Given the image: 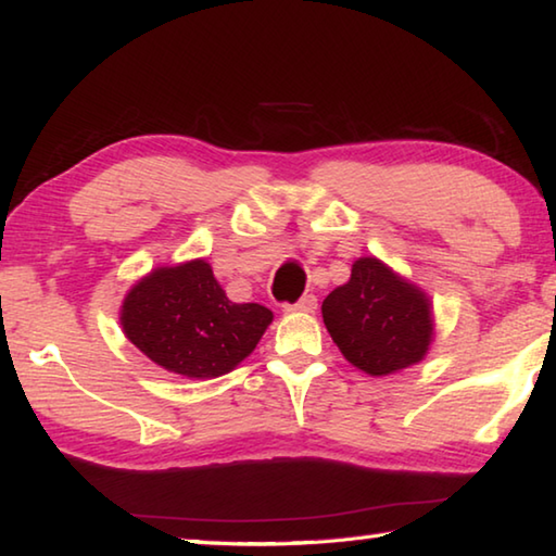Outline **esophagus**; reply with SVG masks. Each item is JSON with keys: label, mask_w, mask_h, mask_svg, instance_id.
I'll return each mask as SVG.
<instances>
[{"label": "esophagus", "mask_w": 556, "mask_h": 556, "mask_svg": "<svg viewBox=\"0 0 556 556\" xmlns=\"http://www.w3.org/2000/svg\"><path fill=\"white\" fill-rule=\"evenodd\" d=\"M316 308H318V299L313 296V294H308V296H304L301 301H296V304L285 306V311H296V313H316Z\"/></svg>", "instance_id": "1"}]
</instances>
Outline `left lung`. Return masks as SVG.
<instances>
[{
  "label": "left lung",
  "instance_id": "left-lung-1",
  "mask_svg": "<svg viewBox=\"0 0 556 556\" xmlns=\"http://www.w3.org/2000/svg\"><path fill=\"white\" fill-rule=\"evenodd\" d=\"M320 313L342 357L369 377L420 365L435 342L428 291L375 255L352 262L350 279L330 291Z\"/></svg>",
  "mask_w": 556,
  "mask_h": 556
}]
</instances>
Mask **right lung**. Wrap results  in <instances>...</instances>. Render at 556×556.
Here are the masks:
<instances>
[{
	"label": "right lung",
	"mask_w": 556,
	"mask_h": 556,
	"mask_svg": "<svg viewBox=\"0 0 556 556\" xmlns=\"http://www.w3.org/2000/svg\"><path fill=\"white\" fill-rule=\"evenodd\" d=\"M124 336L169 375L216 379L252 355L275 313L226 296L206 257L157 265L118 308Z\"/></svg>",
	"instance_id": "add662e5"
}]
</instances>
